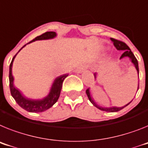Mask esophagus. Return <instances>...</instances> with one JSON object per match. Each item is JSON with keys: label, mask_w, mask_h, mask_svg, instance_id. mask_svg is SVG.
Listing matches in <instances>:
<instances>
[{"label": "esophagus", "mask_w": 148, "mask_h": 148, "mask_svg": "<svg viewBox=\"0 0 148 148\" xmlns=\"http://www.w3.org/2000/svg\"><path fill=\"white\" fill-rule=\"evenodd\" d=\"M87 67L85 66H79V67H77L76 69H75V71L77 72V73H82V72H84V70H86Z\"/></svg>", "instance_id": "34e87169"}]
</instances>
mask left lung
Instances as JSON below:
<instances>
[{
    "instance_id": "8db88e82",
    "label": "left lung",
    "mask_w": 148,
    "mask_h": 148,
    "mask_svg": "<svg viewBox=\"0 0 148 148\" xmlns=\"http://www.w3.org/2000/svg\"><path fill=\"white\" fill-rule=\"evenodd\" d=\"M111 40H112V42H113L114 45L115 46V48L117 49V50H119V51H123V53L122 54V55H121V59L123 58H129L130 59L131 62H132V64H134L135 67H136V70H137L138 74V73H139V69H138V60H137V59L136 58L135 55H133V53H132V51L130 50V49L129 48L128 45H127L126 43H124L123 42L119 41V40H115V39H113V38H111ZM93 75H94V78H95V79H97V73H94ZM138 87H139V84H138ZM86 93H87V95H88V99H89V100L90 101V103H91L94 106L97 107V108H99V110L104 111V112H118V111L121 110V109H123V108H125L126 106H128V105L130 104V103L132 101V100L130 101V102L128 104L125 105V106H122V107H116V106L103 107V106H99V105H97V103H95V102H94L93 99L91 97V95H90L89 88L86 90Z\"/></svg>"
}]
</instances>
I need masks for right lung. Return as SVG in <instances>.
Wrapping results in <instances>:
<instances>
[{"label":"right lung","instance_id":"right-lung-1","mask_svg":"<svg viewBox=\"0 0 148 148\" xmlns=\"http://www.w3.org/2000/svg\"><path fill=\"white\" fill-rule=\"evenodd\" d=\"M57 36V34L53 31H50V32H45L42 34L40 36H37L35 39L28 42L29 44L34 42L36 40H51V39H54ZM26 44V45H27ZM25 45L23 47L20 49L18 52L21 51V49L25 47ZM17 53V54H18ZM16 54L15 56L13 57L11 64L10 65V73H9V79H10V88L11 95L13 97L14 99L16 100V103L20 107L25 109V110L29 112H35V113H38V112H42L46 111L47 109L51 108L53 105L56 103L59 97L60 94V90L62 88V84H63V82L64 79L68 76V73L66 74H64L60 76L57 77L55 79L54 82L52 83V85L51 87L50 91H49V94L46 97H45L42 99H30V98H27L26 97L21 93L19 90L16 88L14 86V78L12 76V64H13L14 59L17 55Z\"/></svg>","mask_w":148,"mask_h":148}]
</instances>
